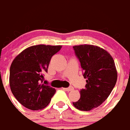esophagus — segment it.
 Segmentation results:
<instances>
[{
	"instance_id": "esophagus-1",
	"label": "esophagus",
	"mask_w": 130,
	"mask_h": 130,
	"mask_svg": "<svg viewBox=\"0 0 130 130\" xmlns=\"http://www.w3.org/2000/svg\"><path fill=\"white\" fill-rule=\"evenodd\" d=\"M63 90H66V91H68V92H69V91H72L73 90V87H67V88H63Z\"/></svg>"
}]
</instances>
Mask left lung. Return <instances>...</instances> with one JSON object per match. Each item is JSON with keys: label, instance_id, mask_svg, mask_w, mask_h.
Returning a JSON list of instances; mask_svg holds the SVG:
<instances>
[{"label": "left lung", "instance_id": "8db88e82", "mask_svg": "<svg viewBox=\"0 0 130 130\" xmlns=\"http://www.w3.org/2000/svg\"><path fill=\"white\" fill-rule=\"evenodd\" d=\"M83 70L85 88L80 90V98L73 104L80 111H90L107 99L116 85L117 70L111 55L105 50L92 45L73 47Z\"/></svg>", "mask_w": 130, "mask_h": 130}]
</instances>
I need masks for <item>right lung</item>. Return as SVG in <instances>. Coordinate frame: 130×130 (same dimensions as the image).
I'll list each match as a JSON object with an SVG mask.
<instances>
[{
    "instance_id": "right-lung-1",
    "label": "right lung",
    "mask_w": 130,
    "mask_h": 130,
    "mask_svg": "<svg viewBox=\"0 0 130 130\" xmlns=\"http://www.w3.org/2000/svg\"><path fill=\"white\" fill-rule=\"evenodd\" d=\"M61 45H38L23 50L14 59L10 69V86L17 100L24 107L37 111L45 108L56 90L43 84L51 58Z\"/></svg>"
}]
</instances>
